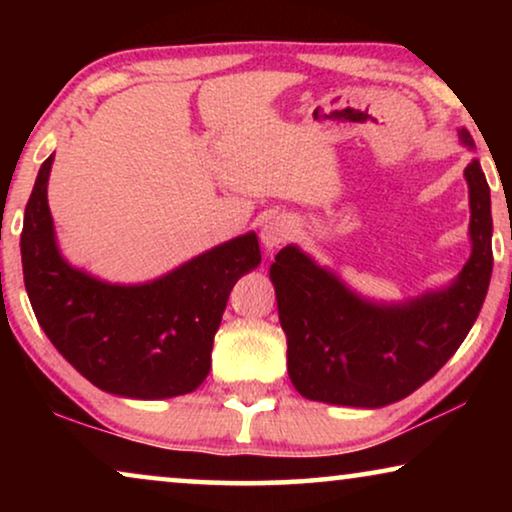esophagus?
I'll use <instances>...</instances> for the list:
<instances>
[{
  "label": "esophagus",
  "mask_w": 512,
  "mask_h": 512,
  "mask_svg": "<svg viewBox=\"0 0 512 512\" xmlns=\"http://www.w3.org/2000/svg\"><path fill=\"white\" fill-rule=\"evenodd\" d=\"M291 233H293L291 221L286 219V216H275V219L263 223L261 242H263L265 249L272 251V249H277L279 244H284L286 240H289Z\"/></svg>",
  "instance_id": "esophagus-1"
}]
</instances>
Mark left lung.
Returning <instances> with one entry per match:
<instances>
[{"instance_id": "obj_1", "label": "left lung", "mask_w": 512, "mask_h": 512, "mask_svg": "<svg viewBox=\"0 0 512 512\" xmlns=\"http://www.w3.org/2000/svg\"><path fill=\"white\" fill-rule=\"evenodd\" d=\"M461 142L473 139L461 130ZM471 198V258L440 291L373 303L347 289L296 244L270 265L289 377L310 401L382 408L431 380L478 319L492 277V200L478 160L464 170Z\"/></svg>"}]
</instances>
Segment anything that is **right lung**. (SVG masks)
<instances>
[{
	"label": "right lung",
	"instance_id": "add662e5",
	"mask_svg": "<svg viewBox=\"0 0 512 512\" xmlns=\"http://www.w3.org/2000/svg\"><path fill=\"white\" fill-rule=\"evenodd\" d=\"M51 165L48 156L20 235L25 289L39 326L97 389L139 401L191 394L212 368L230 291L261 263L256 233L223 242L153 282H100L72 268L55 244L46 198Z\"/></svg>",
	"mask_w": 512,
	"mask_h": 512
}]
</instances>
